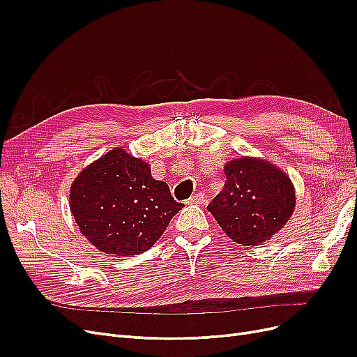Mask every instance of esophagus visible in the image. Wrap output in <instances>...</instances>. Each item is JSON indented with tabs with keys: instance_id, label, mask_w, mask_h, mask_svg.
I'll use <instances>...</instances> for the list:
<instances>
[{
	"instance_id": "34e87169",
	"label": "esophagus",
	"mask_w": 357,
	"mask_h": 357,
	"mask_svg": "<svg viewBox=\"0 0 357 357\" xmlns=\"http://www.w3.org/2000/svg\"><path fill=\"white\" fill-rule=\"evenodd\" d=\"M186 202H188V204H202L204 202V194L197 192L191 198H188V201H186Z\"/></svg>"
}]
</instances>
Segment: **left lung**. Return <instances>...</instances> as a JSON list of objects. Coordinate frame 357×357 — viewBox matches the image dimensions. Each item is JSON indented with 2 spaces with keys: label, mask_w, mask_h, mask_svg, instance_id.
Wrapping results in <instances>:
<instances>
[{
  "label": "left lung",
  "mask_w": 357,
  "mask_h": 357,
  "mask_svg": "<svg viewBox=\"0 0 357 357\" xmlns=\"http://www.w3.org/2000/svg\"><path fill=\"white\" fill-rule=\"evenodd\" d=\"M224 174V188L207 207L218 226L243 246L271 240L295 210L291 179L271 162L255 158L229 162Z\"/></svg>",
  "instance_id": "1"
}]
</instances>
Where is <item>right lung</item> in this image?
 I'll return each instance as SVG.
<instances>
[{
    "mask_svg": "<svg viewBox=\"0 0 357 357\" xmlns=\"http://www.w3.org/2000/svg\"><path fill=\"white\" fill-rule=\"evenodd\" d=\"M69 207L81 233L107 255L133 256L152 248L183 204L144 160L114 149L73 181Z\"/></svg>",
    "mask_w": 357,
    "mask_h": 357,
    "instance_id": "obj_1",
    "label": "right lung"
}]
</instances>
